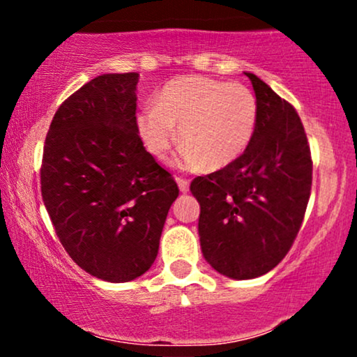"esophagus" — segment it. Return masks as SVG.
<instances>
[{
    "mask_svg": "<svg viewBox=\"0 0 357 357\" xmlns=\"http://www.w3.org/2000/svg\"><path fill=\"white\" fill-rule=\"evenodd\" d=\"M176 183H178L179 190H181L183 192L190 191V181H188V179H184V178H181V176H179V178H176Z\"/></svg>",
    "mask_w": 357,
    "mask_h": 357,
    "instance_id": "obj_1",
    "label": "esophagus"
}]
</instances>
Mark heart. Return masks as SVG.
<instances>
[{
    "mask_svg": "<svg viewBox=\"0 0 357 357\" xmlns=\"http://www.w3.org/2000/svg\"><path fill=\"white\" fill-rule=\"evenodd\" d=\"M258 105L243 84L184 75L167 82L155 104L137 114V130L149 153L165 159L178 139L176 165L184 169H220L247 151L257 129Z\"/></svg>",
    "mask_w": 357,
    "mask_h": 357,
    "instance_id": "heart-1",
    "label": "heart"
}]
</instances>
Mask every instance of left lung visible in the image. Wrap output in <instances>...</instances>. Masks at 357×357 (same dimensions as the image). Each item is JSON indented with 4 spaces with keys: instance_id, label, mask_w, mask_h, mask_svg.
Segmentation results:
<instances>
[{
    "instance_id": "left-lung-1",
    "label": "left lung",
    "mask_w": 357,
    "mask_h": 357,
    "mask_svg": "<svg viewBox=\"0 0 357 357\" xmlns=\"http://www.w3.org/2000/svg\"><path fill=\"white\" fill-rule=\"evenodd\" d=\"M245 75L258 105L252 142L235 162L190 186L202 210L203 257L235 280L280 264L301 230L312 186L310 149L296 109L257 75Z\"/></svg>"
}]
</instances>
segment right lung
Returning a JSON list of instances; mask_svg holds the SVG:
<instances>
[{
    "mask_svg": "<svg viewBox=\"0 0 357 357\" xmlns=\"http://www.w3.org/2000/svg\"><path fill=\"white\" fill-rule=\"evenodd\" d=\"M139 73H104L56 110L40 169L45 208L60 243L90 275L129 282L151 268L174 178L139 137Z\"/></svg>",
    "mask_w": 357,
    "mask_h": 357,
    "instance_id": "add662e5",
    "label": "right lung"
}]
</instances>
